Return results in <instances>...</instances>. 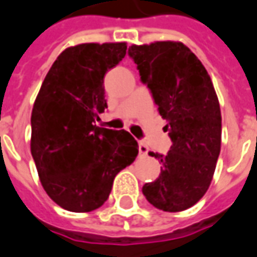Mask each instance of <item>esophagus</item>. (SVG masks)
I'll return each mask as SVG.
<instances>
[{"label":"esophagus","mask_w":257,"mask_h":257,"mask_svg":"<svg viewBox=\"0 0 257 257\" xmlns=\"http://www.w3.org/2000/svg\"><path fill=\"white\" fill-rule=\"evenodd\" d=\"M148 151H150V148H148L147 144L143 143V142H140V143H139V153L142 154V155H147Z\"/></svg>","instance_id":"esophagus-1"}]
</instances>
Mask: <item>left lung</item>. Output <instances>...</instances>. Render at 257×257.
Here are the masks:
<instances>
[{
  "instance_id": "1",
  "label": "left lung",
  "mask_w": 257,
  "mask_h": 257,
  "mask_svg": "<svg viewBox=\"0 0 257 257\" xmlns=\"http://www.w3.org/2000/svg\"><path fill=\"white\" fill-rule=\"evenodd\" d=\"M128 54L153 94L165 131L172 139L166 155L148 153L162 163L161 174L143 187L154 207L178 212L204 196L220 153L219 100L206 68L181 42L132 45Z\"/></svg>"
}]
</instances>
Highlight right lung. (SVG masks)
<instances>
[{"label":"right lung","instance_id":"1","mask_svg":"<svg viewBox=\"0 0 257 257\" xmlns=\"http://www.w3.org/2000/svg\"><path fill=\"white\" fill-rule=\"evenodd\" d=\"M125 54V42L68 47L38 92L31 114V154L42 187L64 210L99 208L114 177L138 157V142L129 132L94 125L107 107L104 75Z\"/></svg>","mask_w":257,"mask_h":257}]
</instances>
